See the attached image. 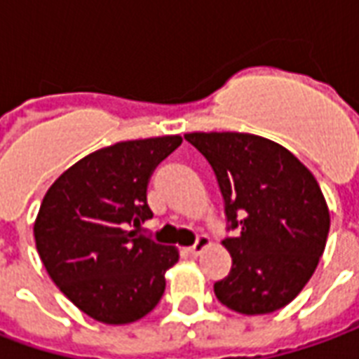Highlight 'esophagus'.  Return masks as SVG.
<instances>
[{"label":"esophagus","mask_w":359,"mask_h":359,"mask_svg":"<svg viewBox=\"0 0 359 359\" xmlns=\"http://www.w3.org/2000/svg\"><path fill=\"white\" fill-rule=\"evenodd\" d=\"M207 245H209V238H207V236H198L196 243H194L192 247H188V253L192 255V257H198Z\"/></svg>","instance_id":"34e87169"}]
</instances>
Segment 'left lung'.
<instances>
[{
  "mask_svg": "<svg viewBox=\"0 0 359 359\" xmlns=\"http://www.w3.org/2000/svg\"><path fill=\"white\" fill-rule=\"evenodd\" d=\"M209 161L224 200L230 274L215 294L240 314H270L301 293L329 233L314 175L287 148L249 133H188Z\"/></svg>",
  "mask_w": 359,
  "mask_h": 359,
  "instance_id": "8db88e82",
  "label": "left lung"
}]
</instances>
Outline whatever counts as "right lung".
I'll return each instance as SVG.
<instances>
[{
  "label": "right lung",
  "mask_w": 359,
  "mask_h": 359,
  "mask_svg": "<svg viewBox=\"0 0 359 359\" xmlns=\"http://www.w3.org/2000/svg\"><path fill=\"white\" fill-rule=\"evenodd\" d=\"M179 135L127 140L85 156L47 190L34 224L47 274L93 320H140L165 291L175 247L139 233L152 219L146 201L156 167L180 146Z\"/></svg>",
  "instance_id": "right-lung-1"
}]
</instances>
